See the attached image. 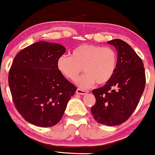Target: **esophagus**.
Here are the masks:
<instances>
[{"instance_id":"esophagus-1","label":"esophagus","mask_w":155,"mask_h":155,"mask_svg":"<svg viewBox=\"0 0 155 155\" xmlns=\"http://www.w3.org/2000/svg\"><path fill=\"white\" fill-rule=\"evenodd\" d=\"M76 93L79 94V95H86V94L87 93V92L85 91V90H81V89H77V90H76Z\"/></svg>"}]
</instances>
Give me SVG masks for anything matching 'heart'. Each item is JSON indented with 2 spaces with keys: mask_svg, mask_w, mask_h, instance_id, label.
<instances>
[{
  "mask_svg": "<svg viewBox=\"0 0 155 155\" xmlns=\"http://www.w3.org/2000/svg\"><path fill=\"white\" fill-rule=\"evenodd\" d=\"M117 57L113 49L95 44H81L71 51V57L61 55L57 60V68L62 75L74 81L82 71L85 74L76 79L80 88L86 90L107 83L114 76Z\"/></svg>",
  "mask_w": 155,
  "mask_h": 155,
  "instance_id": "b5f03b06",
  "label": "heart"
}]
</instances>
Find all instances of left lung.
Instances as JSON below:
<instances>
[{
	"label": "left lung",
	"instance_id": "left-lung-1",
	"mask_svg": "<svg viewBox=\"0 0 155 155\" xmlns=\"http://www.w3.org/2000/svg\"><path fill=\"white\" fill-rule=\"evenodd\" d=\"M107 43L117 51L114 76L103 87L95 89L96 104L91 108L98 123L116 126L125 122L135 111L145 88L143 63L133 48L121 39Z\"/></svg>",
	"mask_w": 155,
	"mask_h": 155
}]
</instances>
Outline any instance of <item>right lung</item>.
I'll return each mask as SVG.
<instances>
[{"mask_svg": "<svg viewBox=\"0 0 155 155\" xmlns=\"http://www.w3.org/2000/svg\"><path fill=\"white\" fill-rule=\"evenodd\" d=\"M65 52L59 44L40 41L16 55L8 84L16 108L27 122L48 127L62 119L76 90L57 68V60Z\"/></svg>", "mask_w": 155, "mask_h": 155, "instance_id": "1", "label": "right lung"}]
</instances>
